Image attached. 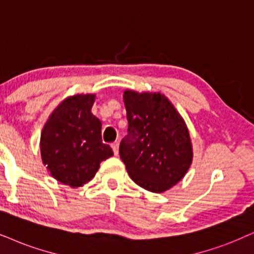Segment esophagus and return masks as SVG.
Wrapping results in <instances>:
<instances>
[{
  "label": "esophagus",
  "mask_w": 254,
  "mask_h": 254,
  "mask_svg": "<svg viewBox=\"0 0 254 254\" xmlns=\"http://www.w3.org/2000/svg\"><path fill=\"white\" fill-rule=\"evenodd\" d=\"M111 147L112 150H114V153L115 155H118V149H120V142H114L111 143Z\"/></svg>",
  "instance_id": "obj_1"
}]
</instances>
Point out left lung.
I'll list each match as a JSON object with an SVG mask.
<instances>
[{
    "label": "left lung",
    "instance_id": "8db88e82",
    "mask_svg": "<svg viewBox=\"0 0 254 254\" xmlns=\"http://www.w3.org/2000/svg\"><path fill=\"white\" fill-rule=\"evenodd\" d=\"M129 127L120 155L130 178L160 193L184 177L192 162L188 127L164 95L124 92Z\"/></svg>",
    "mask_w": 254,
    "mask_h": 254
}]
</instances>
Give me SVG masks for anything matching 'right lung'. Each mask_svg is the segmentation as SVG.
I'll list each match as a JSON object with an SVG mask.
<instances>
[{
	"label": "right lung",
	"instance_id": "obj_1",
	"mask_svg": "<svg viewBox=\"0 0 254 254\" xmlns=\"http://www.w3.org/2000/svg\"><path fill=\"white\" fill-rule=\"evenodd\" d=\"M94 95H77L63 101L41 134L43 164L57 181L78 188L96 175L103 160L114 155L102 142V123L91 114Z\"/></svg>",
	"mask_w": 254,
	"mask_h": 254
}]
</instances>
